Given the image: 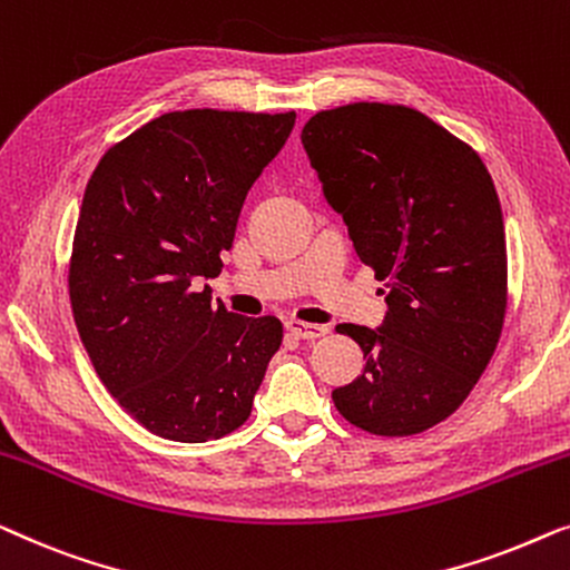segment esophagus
<instances>
[{"instance_id": "esophagus-1", "label": "esophagus", "mask_w": 570, "mask_h": 570, "mask_svg": "<svg viewBox=\"0 0 570 570\" xmlns=\"http://www.w3.org/2000/svg\"><path fill=\"white\" fill-rule=\"evenodd\" d=\"M286 331L296 335V338L312 341V338H323L327 333L325 325H315V323H304V320H286Z\"/></svg>"}]
</instances>
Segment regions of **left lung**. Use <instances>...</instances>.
Returning <instances> with one entry per match:
<instances>
[{
  "label": "left lung",
  "instance_id": "left-lung-1",
  "mask_svg": "<svg viewBox=\"0 0 570 570\" xmlns=\"http://www.w3.org/2000/svg\"><path fill=\"white\" fill-rule=\"evenodd\" d=\"M302 144L387 294L382 327H335L362 346L364 372L333 403L368 434H421L464 403L503 331L507 235L491 173L470 144L390 102L320 110Z\"/></svg>",
  "mask_w": 570,
  "mask_h": 570
}]
</instances>
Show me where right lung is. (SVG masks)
Returning a JSON list of instances; mask_svg holds the SVG:
<instances>
[{
  "label": "right lung",
  "mask_w": 570,
  "mask_h": 570,
  "mask_svg": "<svg viewBox=\"0 0 570 570\" xmlns=\"http://www.w3.org/2000/svg\"><path fill=\"white\" fill-rule=\"evenodd\" d=\"M294 118L173 110L114 144L87 183L71 312L100 382L151 434L212 442L253 411L284 327L214 307L196 284L222 274L247 190Z\"/></svg>",
  "instance_id": "right-lung-1"
}]
</instances>
